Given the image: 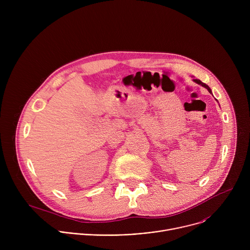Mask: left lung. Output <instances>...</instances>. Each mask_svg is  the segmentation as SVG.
I'll return each instance as SVG.
<instances>
[{"label":"left lung","mask_w":250,"mask_h":250,"mask_svg":"<svg viewBox=\"0 0 250 250\" xmlns=\"http://www.w3.org/2000/svg\"><path fill=\"white\" fill-rule=\"evenodd\" d=\"M193 81L195 82V83H197V84H199V85H201V86H203V87H205L210 94H211V90H210V88L207 85V84H205V83H203L201 80H198V79H193Z\"/></svg>","instance_id":"1"}]
</instances>
